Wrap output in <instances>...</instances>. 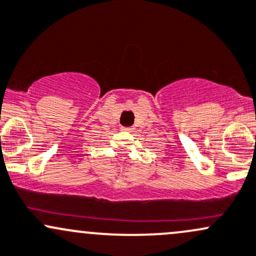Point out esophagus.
<instances>
[{
    "label": "esophagus",
    "mask_w": 256,
    "mask_h": 256,
    "mask_svg": "<svg viewBox=\"0 0 256 256\" xmlns=\"http://www.w3.org/2000/svg\"><path fill=\"white\" fill-rule=\"evenodd\" d=\"M121 130L126 131V132H131V131H132L134 128H126V126H122V128H121Z\"/></svg>",
    "instance_id": "obj_1"
}]
</instances>
